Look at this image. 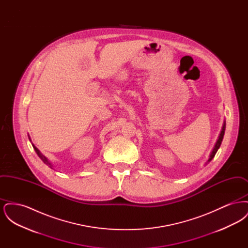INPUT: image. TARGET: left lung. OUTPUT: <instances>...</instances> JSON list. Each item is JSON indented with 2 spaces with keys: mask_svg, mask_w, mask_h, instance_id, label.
<instances>
[{
  "mask_svg": "<svg viewBox=\"0 0 248 248\" xmlns=\"http://www.w3.org/2000/svg\"><path fill=\"white\" fill-rule=\"evenodd\" d=\"M225 128H226V124H225L224 123V124H223V127H222V130H221V133H220V135H219V138H218L217 141L216 145H215V148H214V150H213L212 154H211V155H210V158L208 159L207 163H209V162L212 160L213 158L215 157L216 154H217V150L219 149V147H220V145H221V142H222V140H223V137H224Z\"/></svg>",
  "mask_w": 248,
  "mask_h": 248,
  "instance_id": "obj_1",
  "label": "left lung"
}]
</instances>
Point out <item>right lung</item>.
<instances>
[{"label":"right lung","mask_w":248,"mask_h":248,"mask_svg":"<svg viewBox=\"0 0 248 248\" xmlns=\"http://www.w3.org/2000/svg\"><path fill=\"white\" fill-rule=\"evenodd\" d=\"M33 148H34V149H35L36 153H37V154H38V155H39V157H40V158H41V159H42V160H43V162H44V163H45V164H46V165H49V166H50V167H51V166H52V165H51V164H50V163H49V162H48L47 159H46V157H45V156H44V155H42V154H41V153H40V152H39V151H38V149H37V148H36V147H34V146H33Z\"/></svg>","instance_id":"obj_1"}]
</instances>
